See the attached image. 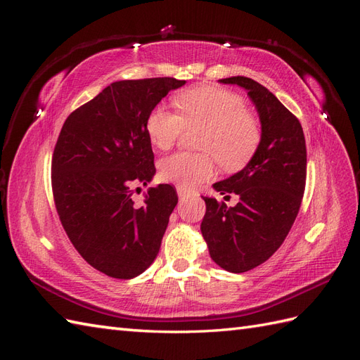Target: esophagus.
<instances>
[{"instance_id":"1","label":"esophagus","mask_w":360,"mask_h":360,"mask_svg":"<svg viewBox=\"0 0 360 360\" xmlns=\"http://www.w3.org/2000/svg\"><path fill=\"white\" fill-rule=\"evenodd\" d=\"M177 193H179V197H180V200H184V198H189L191 197V192L189 191H186V189H183V188H177Z\"/></svg>"}]
</instances>
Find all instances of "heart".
Returning a JSON list of instances; mask_svg holds the SVG:
<instances>
[{
	"instance_id": "heart-1",
	"label": "heart",
	"mask_w": 360,
	"mask_h": 360,
	"mask_svg": "<svg viewBox=\"0 0 360 360\" xmlns=\"http://www.w3.org/2000/svg\"><path fill=\"white\" fill-rule=\"evenodd\" d=\"M174 103L179 114L163 105L150 110L146 120L150 143L167 150L184 127L204 126L200 148L205 153L177 151L167 156L160 162V177L165 181L191 189L213 177L216 159L225 169H238L255 153L261 129L240 94L201 85L176 96Z\"/></svg>"
}]
</instances>
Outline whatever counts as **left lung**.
<instances>
[{"mask_svg": "<svg viewBox=\"0 0 360 360\" xmlns=\"http://www.w3.org/2000/svg\"><path fill=\"white\" fill-rule=\"evenodd\" d=\"M221 82L248 90L259 115L261 141L242 171L213 184L225 197L238 195L237 205L202 197L201 233L217 266L243 274L274 255L296 221L307 183V144L297 117L266 86L245 76Z\"/></svg>", "mask_w": 360, "mask_h": 360, "instance_id": "left-lung-1", "label": "left lung"}]
</instances>
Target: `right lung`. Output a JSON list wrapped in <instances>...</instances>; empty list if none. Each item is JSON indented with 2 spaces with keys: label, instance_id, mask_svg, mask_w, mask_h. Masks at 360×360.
<instances>
[{
  "label": "right lung",
  "instance_id": "right-lung-1",
  "mask_svg": "<svg viewBox=\"0 0 360 360\" xmlns=\"http://www.w3.org/2000/svg\"><path fill=\"white\" fill-rule=\"evenodd\" d=\"M184 82H112L61 127L51 165L53 202L75 249L106 276L132 279L159 254L179 201L176 188H151L141 205L132 200V188L147 184L156 172L147 115Z\"/></svg>",
  "mask_w": 360,
  "mask_h": 360
}]
</instances>
